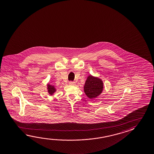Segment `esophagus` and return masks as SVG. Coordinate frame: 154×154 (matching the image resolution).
Instances as JSON below:
<instances>
[{"label":"esophagus","mask_w":154,"mask_h":154,"mask_svg":"<svg viewBox=\"0 0 154 154\" xmlns=\"http://www.w3.org/2000/svg\"><path fill=\"white\" fill-rule=\"evenodd\" d=\"M69 85H75V84H76V83L75 82H69Z\"/></svg>","instance_id":"34e87169"}]
</instances>
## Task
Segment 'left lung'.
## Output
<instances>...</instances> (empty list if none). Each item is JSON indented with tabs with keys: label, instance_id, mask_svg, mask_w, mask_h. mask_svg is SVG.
I'll list each match as a JSON object with an SVG mask.
<instances>
[{
	"label": "left lung",
	"instance_id": "left-lung-1",
	"mask_svg": "<svg viewBox=\"0 0 154 154\" xmlns=\"http://www.w3.org/2000/svg\"><path fill=\"white\" fill-rule=\"evenodd\" d=\"M103 90V83L100 79L93 77L88 76L84 86V90L89 98H95L101 94Z\"/></svg>",
	"mask_w": 154,
	"mask_h": 154
}]
</instances>
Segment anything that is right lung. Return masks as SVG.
<instances>
[{
	"label": "right lung",
	"instance_id": "1",
	"mask_svg": "<svg viewBox=\"0 0 154 154\" xmlns=\"http://www.w3.org/2000/svg\"><path fill=\"white\" fill-rule=\"evenodd\" d=\"M47 89H48V93L49 94L51 95H53V94L54 93V92H55V91H56V88H55V87L54 86L51 85L50 84H48L47 85Z\"/></svg>",
	"mask_w": 154,
	"mask_h": 154
}]
</instances>
